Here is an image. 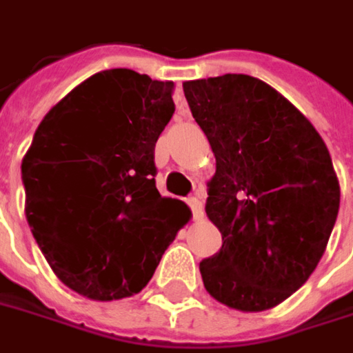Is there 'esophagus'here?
I'll list each match as a JSON object with an SVG mask.
<instances>
[{"label":"esophagus","instance_id":"esophagus-1","mask_svg":"<svg viewBox=\"0 0 353 353\" xmlns=\"http://www.w3.org/2000/svg\"><path fill=\"white\" fill-rule=\"evenodd\" d=\"M188 205H190V210H192L194 219H200V217L204 215V210H202V200H200L198 196L188 198Z\"/></svg>","mask_w":353,"mask_h":353}]
</instances>
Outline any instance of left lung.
<instances>
[{
  "instance_id": "8db88e82",
  "label": "left lung",
  "mask_w": 353,
  "mask_h": 353,
  "mask_svg": "<svg viewBox=\"0 0 353 353\" xmlns=\"http://www.w3.org/2000/svg\"><path fill=\"white\" fill-rule=\"evenodd\" d=\"M215 155L205 214L223 245L200 262L205 292L260 313L297 292L325 254L340 182L314 126L268 83L243 73L182 83Z\"/></svg>"
}]
</instances>
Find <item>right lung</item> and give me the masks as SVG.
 <instances>
[{"mask_svg":"<svg viewBox=\"0 0 353 353\" xmlns=\"http://www.w3.org/2000/svg\"><path fill=\"white\" fill-rule=\"evenodd\" d=\"M172 87L132 70L94 73L50 108L23 157L30 231L54 274L83 297L141 292L192 217L153 179Z\"/></svg>","mask_w":353,"mask_h":353,"instance_id":"obj_1","label":"right lung"}]
</instances>
